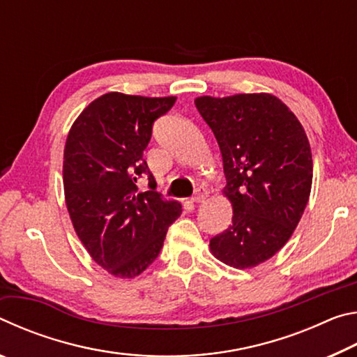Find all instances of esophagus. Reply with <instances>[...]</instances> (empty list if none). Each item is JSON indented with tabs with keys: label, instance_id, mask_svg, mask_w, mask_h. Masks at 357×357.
Wrapping results in <instances>:
<instances>
[{
	"label": "esophagus",
	"instance_id": "34e87169",
	"mask_svg": "<svg viewBox=\"0 0 357 357\" xmlns=\"http://www.w3.org/2000/svg\"><path fill=\"white\" fill-rule=\"evenodd\" d=\"M208 197H209V192H208L206 189H202V187H200V189H197L195 193H193L190 200H192L193 203H202V202L206 200Z\"/></svg>",
	"mask_w": 357,
	"mask_h": 357
}]
</instances>
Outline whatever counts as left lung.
I'll return each mask as SVG.
<instances>
[{
	"mask_svg": "<svg viewBox=\"0 0 357 357\" xmlns=\"http://www.w3.org/2000/svg\"><path fill=\"white\" fill-rule=\"evenodd\" d=\"M197 110L219 143L233 219L211 239L217 259L253 268L291 238L307 206L313 162L294 113L273 94L195 99Z\"/></svg>",
	"mask_w": 357,
	"mask_h": 357,
	"instance_id": "8db88e82",
	"label": "left lung"
}]
</instances>
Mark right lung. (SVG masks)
<instances>
[{
	"mask_svg": "<svg viewBox=\"0 0 357 357\" xmlns=\"http://www.w3.org/2000/svg\"><path fill=\"white\" fill-rule=\"evenodd\" d=\"M176 98L108 93L93 100L69 130L64 146L66 204L84 249L121 279L142 274L159 257L168 227L181 215L178 202L155 192L143 151L153 124ZM148 176L150 190L135 183Z\"/></svg>",
	"mask_w": 357,
	"mask_h": 357,
	"instance_id": "add662e5",
	"label": "right lung"
}]
</instances>
